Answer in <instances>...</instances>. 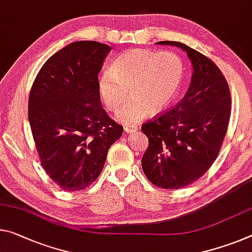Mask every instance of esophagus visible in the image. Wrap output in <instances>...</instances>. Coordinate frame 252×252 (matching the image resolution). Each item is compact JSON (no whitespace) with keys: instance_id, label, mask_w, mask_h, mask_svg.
<instances>
[{"instance_id":"1","label":"esophagus","mask_w":252,"mask_h":252,"mask_svg":"<svg viewBox=\"0 0 252 252\" xmlns=\"http://www.w3.org/2000/svg\"><path fill=\"white\" fill-rule=\"evenodd\" d=\"M138 130L137 126H125V131L126 133H131V132H135Z\"/></svg>"}]
</instances>
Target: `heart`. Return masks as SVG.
Listing matches in <instances>:
<instances>
[{
	"instance_id": "heart-1",
	"label": "heart",
	"mask_w": 252,
	"mask_h": 252,
	"mask_svg": "<svg viewBox=\"0 0 252 252\" xmlns=\"http://www.w3.org/2000/svg\"><path fill=\"white\" fill-rule=\"evenodd\" d=\"M184 63L171 51L131 49L118 56L98 79V94L110 112L117 113L130 96L132 102L119 115L123 123H138L166 110L182 87Z\"/></svg>"
}]
</instances>
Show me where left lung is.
Returning <instances> with one entry per match:
<instances>
[{
    "label": "left lung",
    "mask_w": 252,
    "mask_h": 252,
    "mask_svg": "<svg viewBox=\"0 0 252 252\" xmlns=\"http://www.w3.org/2000/svg\"><path fill=\"white\" fill-rule=\"evenodd\" d=\"M185 50L193 65L189 89L170 110L142 125L149 145L141 165L149 181L163 189L189 186L218 158L231 114L229 85L213 61L177 41H159Z\"/></svg>",
    "instance_id": "1"
}]
</instances>
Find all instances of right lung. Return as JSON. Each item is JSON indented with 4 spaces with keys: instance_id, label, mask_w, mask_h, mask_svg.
I'll use <instances>...</instances> for the list:
<instances>
[{
    "instance_id": "right-lung-1",
    "label": "right lung",
    "mask_w": 252,
    "mask_h": 252,
    "mask_svg": "<svg viewBox=\"0 0 252 252\" xmlns=\"http://www.w3.org/2000/svg\"><path fill=\"white\" fill-rule=\"evenodd\" d=\"M111 47L76 41L43 63L31 87L28 117L40 162L65 191L96 181L123 126L106 114L98 73Z\"/></svg>"
}]
</instances>
